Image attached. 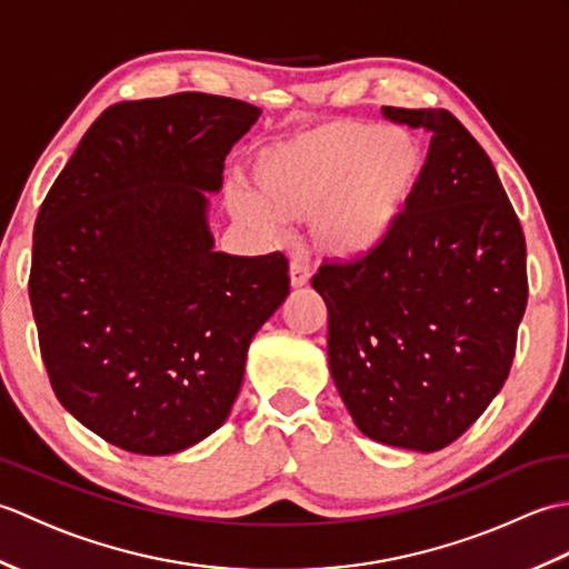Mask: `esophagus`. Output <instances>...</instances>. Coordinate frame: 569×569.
Returning a JSON list of instances; mask_svg holds the SVG:
<instances>
[{
    "mask_svg": "<svg viewBox=\"0 0 569 569\" xmlns=\"http://www.w3.org/2000/svg\"><path fill=\"white\" fill-rule=\"evenodd\" d=\"M310 281V271L303 261H291V286L303 288Z\"/></svg>",
    "mask_w": 569,
    "mask_h": 569,
    "instance_id": "esophagus-1",
    "label": "esophagus"
}]
</instances>
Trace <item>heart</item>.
Returning <instances> with one entry per match:
<instances>
[{"label": "heart", "mask_w": 569, "mask_h": 569, "mask_svg": "<svg viewBox=\"0 0 569 569\" xmlns=\"http://www.w3.org/2000/svg\"><path fill=\"white\" fill-rule=\"evenodd\" d=\"M426 176V149L403 129L330 119L266 143L249 166V190L229 208L263 234L308 220L332 259H361L393 237Z\"/></svg>", "instance_id": "obj_1"}]
</instances>
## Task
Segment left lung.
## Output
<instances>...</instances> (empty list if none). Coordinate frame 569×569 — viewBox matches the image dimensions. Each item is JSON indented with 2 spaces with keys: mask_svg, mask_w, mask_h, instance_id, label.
I'll return each mask as SVG.
<instances>
[{
  "mask_svg": "<svg viewBox=\"0 0 569 569\" xmlns=\"http://www.w3.org/2000/svg\"><path fill=\"white\" fill-rule=\"evenodd\" d=\"M426 129V176L393 237L325 259L332 379L371 440L435 452L485 413L509 377L528 303L526 237L487 151L447 110L381 107Z\"/></svg>",
  "mask_w": 569,
  "mask_h": 569,
  "instance_id": "obj_1",
  "label": "left lung"
}]
</instances>
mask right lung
<instances>
[{"instance_id": "obj_1", "label": "right lung", "mask_w": 569, "mask_h": 569, "mask_svg": "<svg viewBox=\"0 0 569 569\" xmlns=\"http://www.w3.org/2000/svg\"><path fill=\"white\" fill-rule=\"evenodd\" d=\"M261 114L208 92L119 102L84 131L33 224L29 298L58 401L134 455L208 438L251 337L291 291L288 259L212 249L204 190Z\"/></svg>"}]
</instances>
